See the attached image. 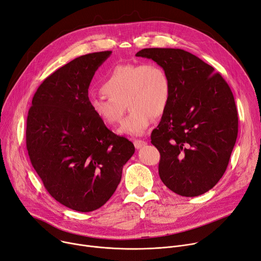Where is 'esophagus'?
Segmentation results:
<instances>
[{
	"mask_svg": "<svg viewBox=\"0 0 261 261\" xmlns=\"http://www.w3.org/2000/svg\"><path fill=\"white\" fill-rule=\"evenodd\" d=\"M134 145L136 148H141L144 145H146V141L144 140H140V139H135L134 140Z\"/></svg>",
	"mask_w": 261,
	"mask_h": 261,
	"instance_id": "1",
	"label": "esophagus"
}]
</instances>
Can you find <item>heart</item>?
Returning a JSON list of instances; mask_svg holds the SVG:
<instances>
[{"instance_id":"obj_1","label":"heart","mask_w":261,"mask_h":261,"mask_svg":"<svg viewBox=\"0 0 261 261\" xmlns=\"http://www.w3.org/2000/svg\"><path fill=\"white\" fill-rule=\"evenodd\" d=\"M100 89L105 97L91 96L89 109L104 124L114 126L129 110L119 132L141 135L151 118L161 117L171 100L172 85L166 70L157 63L118 64L106 72Z\"/></svg>"}]
</instances>
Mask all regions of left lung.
I'll return each instance as SVG.
<instances>
[{"instance_id":"left-lung-1","label":"left lung","mask_w":261,"mask_h":261,"mask_svg":"<svg viewBox=\"0 0 261 261\" xmlns=\"http://www.w3.org/2000/svg\"><path fill=\"white\" fill-rule=\"evenodd\" d=\"M170 76V104L151 144L160 152L159 176L174 193L195 197L223 176L238 134V114L231 88L201 59L178 48H144Z\"/></svg>"}]
</instances>
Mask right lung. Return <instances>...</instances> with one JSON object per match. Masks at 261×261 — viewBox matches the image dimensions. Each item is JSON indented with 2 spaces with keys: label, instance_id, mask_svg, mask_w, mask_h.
<instances>
[{
  "label": "right lung",
  "instance_id": "1",
  "mask_svg": "<svg viewBox=\"0 0 261 261\" xmlns=\"http://www.w3.org/2000/svg\"><path fill=\"white\" fill-rule=\"evenodd\" d=\"M111 54L84 55L57 69L38 87L27 116L26 147L46 191L83 213L107 202L135 152L88 105L91 79Z\"/></svg>",
  "mask_w": 261,
  "mask_h": 261
}]
</instances>
